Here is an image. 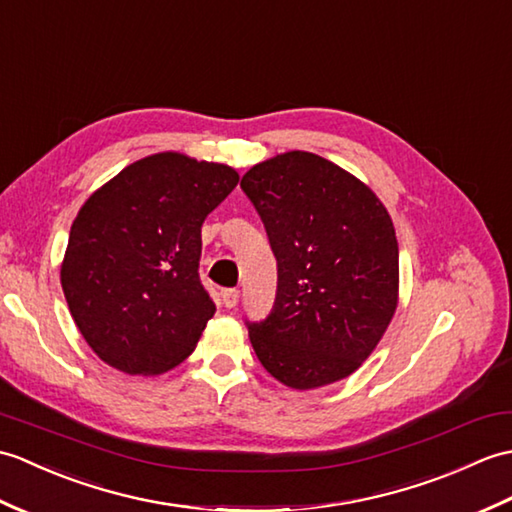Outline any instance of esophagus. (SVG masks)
I'll use <instances>...</instances> for the list:
<instances>
[{"label": "esophagus", "mask_w": 512, "mask_h": 512, "mask_svg": "<svg viewBox=\"0 0 512 512\" xmlns=\"http://www.w3.org/2000/svg\"><path fill=\"white\" fill-rule=\"evenodd\" d=\"M221 300L227 306V309H234L238 304V289H223L221 291Z\"/></svg>", "instance_id": "34e87169"}]
</instances>
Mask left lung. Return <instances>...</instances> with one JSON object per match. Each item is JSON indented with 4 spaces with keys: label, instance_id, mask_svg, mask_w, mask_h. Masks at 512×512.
Segmentation results:
<instances>
[{
    "label": "left lung",
    "instance_id": "1",
    "mask_svg": "<svg viewBox=\"0 0 512 512\" xmlns=\"http://www.w3.org/2000/svg\"><path fill=\"white\" fill-rule=\"evenodd\" d=\"M241 188L278 260L274 309L247 322L271 377L293 390L346 379L377 348L399 302V243L388 210L348 170L289 151Z\"/></svg>",
    "mask_w": 512,
    "mask_h": 512
}]
</instances>
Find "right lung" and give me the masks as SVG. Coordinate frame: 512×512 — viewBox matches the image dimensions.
<instances>
[{
	"mask_svg": "<svg viewBox=\"0 0 512 512\" xmlns=\"http://www.w3.org/2000/svg\"><path fill=\"white\" fill-rule=\"evenodd\" d=\"M236 184L232 166L155 153L78 210L61 285L78 331L111 368L162 374L195 350L217 311L199 280L201 225Z\"/></svg>",
	"mask_w": 512,
	"mask_h": 512,
	"instance_id": "right-lung-1",
	"label": "right lung"
}]
</instances>
